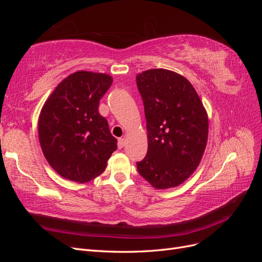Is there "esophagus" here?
Returning a JSON list of instances; mask_svg holds the SVG:
<instances>
[{
	"mask_svg": "<svg viewBox=\"0 0 262 262\" xmlns=\"http://www.w3.org/2000/svg\"><path fill=\"white\" fill-rule=\"evenodd\" d=\"M124 143H125L124 139H123V138H120V139L118 140V147H119V148H122V147L124 146Z\"/></svg>",
	"mask_w": 262,
	"mask_h": 262,
	"instance_id": "esophagus-1",
	"label": "esophagus"
}]
</instances>
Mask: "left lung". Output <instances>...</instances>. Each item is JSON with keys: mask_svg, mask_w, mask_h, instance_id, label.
I'll return each mask as SVG.
<instances>
[{"mask_svg": "<svg viewBox=\"0 0 262 262\" xmlns=\"http://www.w3.org/2000/svg\"><path fill=\"white\" fill-rule=\"evenodd\" d=\"M143 99L147 154L137 163L140 175L155 189L178 187L192 175L207 147L209 119L194 87L166 69L137 75Z\"/></svg>", "mask_w": 262, "mask_h": 262, "instance_id": "obj_1", "label": "left lung"}]
</instances>
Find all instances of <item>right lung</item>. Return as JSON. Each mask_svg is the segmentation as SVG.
<instances>
[{"label": "right lung", "instance_id": "1", "mask_svg": "<svg viewBox=\"0 0 262 262\" xmlns=\"http://www.w3.org/2000/svg\"><path fill=\"white\" fill-rule=\"evenodd\" d=\"M113 84L105 73L77 71L58 84L39 115V142L47 162L63 178L90 181L117 149L99 100Z\"/></svg>", "mask_w": 262, "mask_h": 262}]
</instances>
